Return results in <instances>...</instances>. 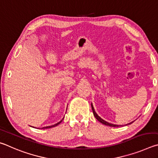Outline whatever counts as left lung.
I'll return each instance as SVG.
<instances>
[{
	"instance_id": "left-lung-1",
	"label": "left lung",
	"mask_w": 158,
	"mask_h": 158,
	"mask_svg": "<svg viewBox=\"0 0 158 158\" xmlns=\"http://www.w3.org/2000/svg\"><path fill=\"white\" fill-rule=\"evenodd\" d=\"M92 111H93V113H94V115L95 118H96V119H97V120L99 121V122H101V123L104 124V125H106V126H110V127H119V126H121V125H116V124H112V123H110L107 122L106 121H105V120H103V118H101V117H99V116H98L97 114H96V112H95V110H94V106H93L92 103ZM132 122H133V121H132V122L129 123H128V124H126V125H128V124H131Z\"/></svg>"
}]
</instances>
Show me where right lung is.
I'll return each instance as SVG.
<instances>
[{"label": "right lung", "instance_id": "obj_1", "mask_svg": "<svg viewBox=\"0 0 158 158\" xmlns=\"http://www.w3.org/2000/svg\"><path fill=\"white\" fill-rule=\"evenodd\" d=\"M63 118H62V119L60 121H59V122H58V123L54 124V125L49 126H46V127H43V128H42V129H47V128H52V127H55V126H57V125H59V124H60L61 122H62V120H63Z\"/></svg>", "mask_w": 158, "mask_h": 158}]
</instances>
